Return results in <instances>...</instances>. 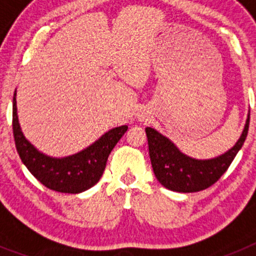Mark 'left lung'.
<instances>
[{
	"mask_svg": "<svg viewBox=\"0 0 256 256\" xmlns=\"http://www.w3.org/2000/svg\"><path fill=\"white\" fill-rule=\"evenodd\" d=\"M250 123V112L248 114L242 134L234 148L212 159H194L168 138L151 126H146L151 165L156 180L165 188L176 192H198L208 188L226 173L234 162L246 140Z\"/></svg>",
	"mask_w": 256,
	"mask_h": 256,
	"instance_id": "left-lung-1",
	"label": "left lung"
}]
</instances>
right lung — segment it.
<instances>
[{
	"instance_id": "add662e5",
	"label": "right lung",
	"mask_w": 256,
	"mask_h": 256,
	"mask_svg": "<svg viewBox=\"0 0 256 256\" xmlns=\"http://www.w3.org/2000/svg\"><path fill=\"white\" fill-rule=\"evenodd\" d=\"M126 130V126L112 128L84 150L65 158H52L37 150L22 134L18 119L16 91L14 94L12 130L18 154L28 170L54 191L80 194L94 186L105 170L108 155Z\"/></svg>"
}]
</instances>
